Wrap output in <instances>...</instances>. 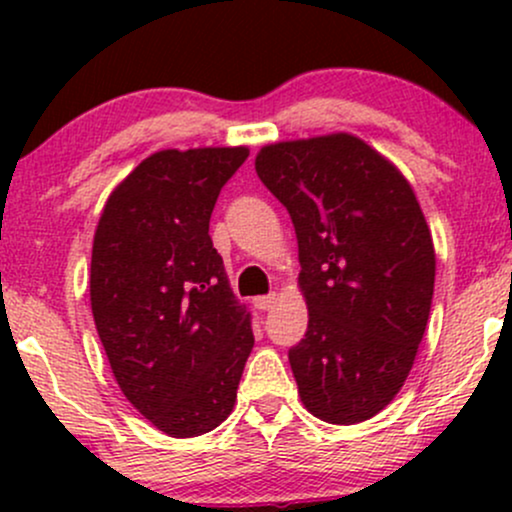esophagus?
<instances>
[{
	"instance_id": "obj_1",
	"label": "esophagus",
	"mask_w": 512,
	"mask_h": 512,
	"mask_svg": "<svg viewBox=\"0 0 512 512\" xmlns=\"http://www.w3.org/2000/svg\"><path fill=\"white\" fill-rule=\"evenodd\" d=\"M274 303H276V293H267V296H257L255 301H252V305H255V308L260 310V313H264V310H269V308H274Z\"/></svg>"
}]
</instances>
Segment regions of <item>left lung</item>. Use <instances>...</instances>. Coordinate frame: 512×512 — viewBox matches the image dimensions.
Masks as SVG:
<instances>
[{"label": "left lung", "mask_w": 512, "mask_h": 512, "mask_svg": "<svg viewBox=\"0 0 512 512\" xmlns=\"http://www.w3.org/2000/svg\"><path fill=\"white\" fill-rule=\"evenodd\" d=\"M255 170L298 238L308 330L289 349L305 409L358 424L392 402L426 332L436 252L404 175L351 134L269 144Z\"/></svg>", "instance_id": "left-lung-1"}]
</instances>
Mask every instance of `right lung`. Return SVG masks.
<instances>
[{
  "label": "right lung",
  "mask_w": 512,
  "mask_h": 512,
  "mask_svg": "<svg viewBox=\"0 0 512 512\" xmlns=\"http://www.w3.org/2000/svg\"><path fill=\"white\" fill-rule=\"evenodd\" d=\"M245 158V146L158 151L115 187L93 238L91 310L110 368L173 438L226 421L255 344L209 236Z\"/></svg>",
  "instance_id": "1"
}]
</instances>
